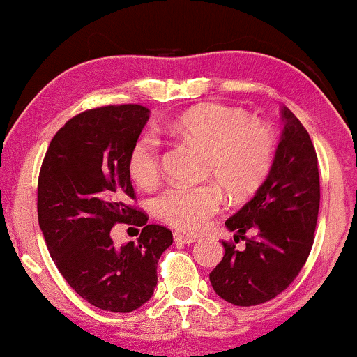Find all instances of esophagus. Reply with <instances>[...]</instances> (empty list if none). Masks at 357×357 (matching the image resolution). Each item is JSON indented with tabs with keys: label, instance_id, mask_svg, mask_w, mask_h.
Returning a JSON list of instances; mask_svg holds the SVG:
<instances>
[{
	"label": "esophagus",
	"instance_id": "esophagus-1",
	"mask_svg": "<svg viewBox=\"0 0 357 357\" xmlns=\"http://www.w3.org/2000/svg\"><path fill=\"white\" fill-rule=\"evenodd\" d=\"M174 241L177 244H192V243H195L197 238H193V236H185V234L175 233L174 234Z\"/></svg>",
	"mask_w": 357,
	"mask_h": 357
}]
</instances>
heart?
Returning a JSON list of instances; mask_svg holds the SVG:
<instances>
[{
    "mask_svg": "<svg viewBox=\"0 0 357 357\" xmlns=\"http://www.w3.org/2000/svg\"><path fill=\"white\" fill-rule=\"evenodd\" d=\"M170 136L205 147V174L236 197L256 190L271 172L275 139L269 126L248 119L223 105H200L167 124ZM128 172L141 188H154L162 177L159 139L142 134L131 146ZM223 205L216 183L174 185L157 198L155 210L165 223L183 233H200Z\"/></svg>",
    "mask_w": 357,
    "mask_h": 357,
    "instance_id": "1",
    "label": "heart"
}]
</instances>
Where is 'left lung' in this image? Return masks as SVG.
I'll list each match as a JSON object with an SVG mask.
<instances>
[{"label":"left lung","instance_id":"1","mask_svg":"<svg viewBox=\"0 0 357 357\" xmlns=\"http://www.w3.org/2000/svg\"><path fill=\"white\" fill-rule=\"evenodd\" d=\"M284 131L271 172L246 205L226 220L236 231L238 251L223 243L225 256L210 274L213 290L226 302L252 307L284 291L307 262L312 251L318 208L320 174L307 129L289 108H282ZM246 230L257 236L246 238Z\"/></svg>","mask_w":357,"mask_h":357}]
</instances>
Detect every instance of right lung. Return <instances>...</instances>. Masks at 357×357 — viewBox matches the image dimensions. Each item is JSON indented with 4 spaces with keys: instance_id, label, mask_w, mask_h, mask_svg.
Instances as JSON below:
<instances>
[{
    "instance_id": "right-lung-1",
    "label": "right lung",
    "mask_w": 357,
    "mask_h": 357,
    "mask_svg": "<svg viewBox=\"0 0 357 357\" xmlns=\"http://www.w3.org/2000/svg\"><path fill=\"white\" fill-rule=\"evenodd\" d=\"M149 114L141 105L83 111L55 134L39 174L37 216L52 261L82 298L106 312H134L152 297L157 262L174 241L129 205L136 195L128 155ZM116 222L142 225L138 243L114 247Z\"/></svg>"
}]
</instances>
